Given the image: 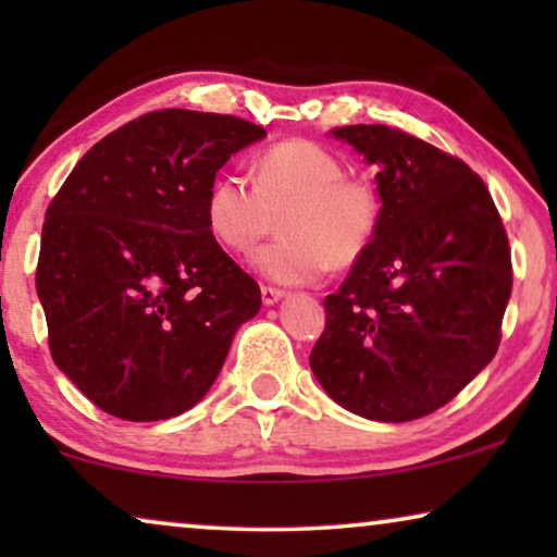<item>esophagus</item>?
<instances>
[{"label": "esophagus", "instance_id": "34e87169", "mask_svg": "<svg viewBox=\"0 0 557 557\" xmlns=\"http://www.w3.org/2000/svg\"><path fill=\"white\" fill-rule=\"evenodd\" d=\"M281 296H284V292H281V288H276V286H269V284H263L261 286V299H263V304H276Z\"/></svg>", "mask_w": 557, "mask_h": 557}]
</instances>
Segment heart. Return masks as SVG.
Listing matches in <instances>:
<instances>
[{
	"mask_svg": "<svg viewBox=\"0 0 557 557\" xmlns=\"http://www.w3.org/2000/svg\"><path fill=\"white\" fill-rule=\"evenodd\" d=\"M383 205L372 182L347 174L342 159L322 144L286 139L250 162V182L220 174L210 185L205 218L220 246L248 253L265 235L256 269L281 284H307L332 269H349L375 240Z\"/></svg>",
	"mask_w": 557,
	"mask_h": 557,
	"instance_id": "1",
	"label": "heart"
}]
</instances>
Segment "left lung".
I'll list each match as a JSON object with an SVG mask.
<instances>
[{
    "label": "left lung",
    "instance_id": "8db88e82",
    "mask_svg": "<svg viewBox=\"0 0 557 557\" xmlns=\"http://www.w3.org/2000/svg\"><path fill=\"white\" fill-rule=\"evenodd\" d=\"M377 166L383 215L368 253L324 299L309 364L332 400L370 421H416L497 355L512 256L482 177L385 124L334 128Z\"/></svg>",
    "mask_w": 557,
    "mask_h": 557
}]
</instances>
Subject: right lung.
I'll return each instance as SVG.
<instances>
[{
    "label": "right lung",
    "mask_w": 557,
    "mask_h": 557,
    "mask_svg": "<svg viewBox=\"0 0 557 557\" xmlns=\"http://www.w3.org/2000/svg\"><path fill=\"white\" fill-rule=\"evenodd\" d=\"M263 126L162 109L90 147L45 212L35 286L50 355L121 421L202 400L261 288L210 233V185Z\"/></svg>",
    "instance_id": "right-lung-1"
}]
</instances>
